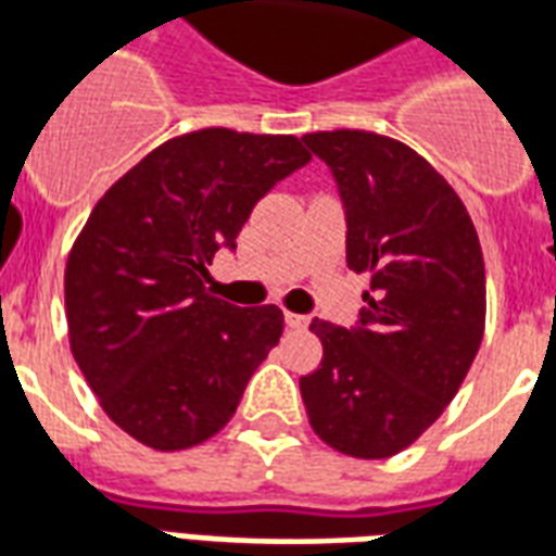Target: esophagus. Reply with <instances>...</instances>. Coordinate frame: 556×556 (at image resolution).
<instances>
[{
	"label": "esophagus",
	"instance_id": "34e87169",
	"mask_svg": "<svg viewBox=\"0 0 556 556\" xmlns=\"http://www.w3.org/2000/svg\"><path fill=\"white\" fill-rule=\"evenodd\" d=\"M283 321H287V327H290V330H304L309 318L299 316V313H283Z\"/></svg>",
	"mask_w": 556,
	"mask_h": 556
}]
</instances>
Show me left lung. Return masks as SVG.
<instances>
[{
    "mask_svg": "<svg viewBox=\"0 0 556 556\" xmlns=\"http://www.w3.org/2000/svg\"><path fill=\"white\" fill-rule=\"evenodd\" d=\"M345 208L348 269L371 273L354 327L313 318L325 356L301 377L313 432L354 458L415 443L462 389L484 337V257L450 182L403 141L307 132Z\"/></svg>",
    "mask_w": 556,
    "mask_h": 556,
    "instance_id": "obj_1",
    "label": "left lung"
}]
</instances>
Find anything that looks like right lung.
Masks as SVG:
<instances>
[{
	"label": "right lung",
	"instance_id": "1",
	"mask_svg": "<svg viewBox=\"0 0 556 556\" xmlns=\"http://www.w3.org/2000/svg\"><path fill=\"white\" fill-rule=\"evenodd\" d=\"M295 136L226 127L159 144L103 193L66 264L68 345L115 426L174 453L229 424L278 345L275 304L205 290L261 197L309 162Z\"/></svg>",
	"mask_w": 556,
	"mask_h": 556
}]
</instances>
